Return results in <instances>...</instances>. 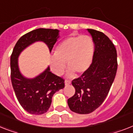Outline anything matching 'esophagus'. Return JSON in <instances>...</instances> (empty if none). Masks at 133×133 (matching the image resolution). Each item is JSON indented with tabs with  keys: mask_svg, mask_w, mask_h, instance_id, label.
Wrapping results in <instances>:
<instances>
[{
	"mask_svg": "<svg viewBox=\"0 0 133 133\" xmlns=\"http://www.w3.org/2000/svg\"><path fill=\"white\" fill-rule=\"evenodd\" d=\"M70 83H71V81H69V80H65V85H66V86L67 85H69Z\"/></svg>",
	"mask_w": 133,
	"mask_h": 133,
	"instance_id": "1",
	"label": "esophagus"
}]
</instances>
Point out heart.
Instances as JSON below:
<instances>
[{"mask_svg": "<svg viewBox=\"0 0 133 133\" xmlns=\"http://www.w3.org/2000/svg\"><path fill=\"white\" fill-rule=\"evenodd\" d=\"M94 42L89 35H75L67 37L57 46L55 55L50 58V68L57 75L64 72L67 61L68 75L74 72L83 74L92 62Z\"/></svg>", "mask_w": 133, "mask_h": 133, "instance_id": "b5f03b06", "label": "heart"}]
</instances>
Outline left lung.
Here are the masks:
<instances>
[{
	"label": "left lung",
	"instance_id": "1",
	"mask_svg": "<svg viewBox=\"0 0 133 133\" xmlns=\"http://www.w3.org/2000/svg\"><path fill=\"white\" fill-rule=\"evenodd\" d=\"M94 42L95 50L89 69L72 81L75 94L68 100L72 111L88 114L98 109L109 92L117 69V51L104 33L87 29Z\"/></svg>",
	"mask_w": 133,
	"mask_h": 133
}]
</instances>
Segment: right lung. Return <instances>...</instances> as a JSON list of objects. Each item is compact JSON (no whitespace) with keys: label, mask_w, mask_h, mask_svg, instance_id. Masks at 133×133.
I'll list each match as a JSON object with an SVG mask.
<instances>
[{"label":"right lung","mask_w":133,"mask_h":133,"mask_svg":"<svg viewBox=\"0 0 133 133\" xmlns=\"http://www.w3.org/2000/svg\"><path fill=\"white\" fill-rule=\"evenodd\" d=\"M58 37L57 29L33 30L18 39L11 55V80L13 88L22 107L31 114L42 115L48 111L52 97L56 91L65 87V80L52 73L49 67L34 78L24 77L18 68V56L24 48L37 41L46 43L51 52Z\"/></svg>","instance_id":"add662e5"}]
</instances>
